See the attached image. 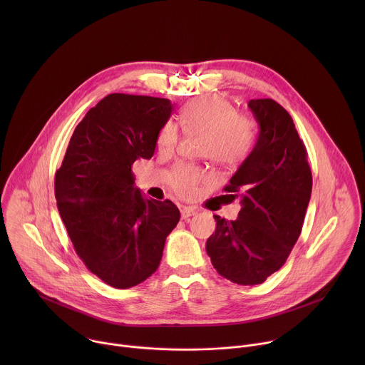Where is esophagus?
<instances>
[{
    "instance_id": "esophagus-1",
    "label": "esophagus",
    "mask_w": 365,
    "mask_h": 365,
    "mask_svg": "<svg viewBox=\"0 0 365 365\" xmlns=\"http://www.w3.org/2000/svg\"><path fill=\"white\" fill-rule=\"evenodd\" d=\"M195 214H196V211L193 210V207H190V206H183L182 210H180L182 220H187L189 217H192V215H195Z\"/></svg>"
}]
</instances>
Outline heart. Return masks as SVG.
I'll use <instances>...</instances> for the list:
<instances>
[{"instance_id":"heart-1","label":"heart","mask_w":365,"mask_h":365,"mask_svg":"<svg viewBox=\"0 0 365 365\" xmlns=\"http://www.w3.org/2000/svg\"><path fill=\"white\" fill-rule=\"evenodd\" d=\"M179 121L189 134L202 133L200 153L222 165L234 166L244 162L257 140V123L244 113L235 111L232 102L221 93H206L187 101L180 110ZM179 141V128L166 121L158 134V147L170 151ZM210 178L190 165L180 163L169 173V185L180 197L190 199L199 185Z\"/></svg>"}]
</instances>
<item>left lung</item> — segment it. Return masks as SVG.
<instances>
[{
    "label": "left lung",
    "instance_id": "left-lung-1",
    "mask_svg": "<svg viewBox=\"0 0 365 365\" xmlns=\"http://www.w3.org/2000/svg\"><path fill=\"white\" fill-rule=\"evenodd\" d=\"M257 143L224 187L241 196L235 221L214 215L215 234L206 241L212 266L242 286L266 282L296 244L312 193L307 154L289 113L276 101L251 99Z\"/></svg>",
    "mask_w": 365,
    "mask_h": 365
}]
</instances>
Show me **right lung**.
<instances>
[{"instance_id":"right-lung-1","label":"right lung","mask_w":365,"mask_h":365,"mask_svg":"<svg viewBox=\"0 0 365 365\" xmlns=\"http://www.w3.org/2000/svg\"><path fill=\"white\" fill-rule=\"evenodd\" d=\"M172 111L165 98L107 95L76 125L55 176L58 210L76 254L115 289L158 270L180 220L172 200L147 199L131 170L137 159H151Z\"/></svg>"}]
</instances>
